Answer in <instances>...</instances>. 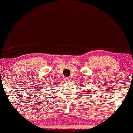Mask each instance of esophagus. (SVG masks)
Returning a JSON list of instances; mask_svg holds the SVG:
<instances>
[{"label":"esophagus","instance_id":"esophagus-1","mask_svg":"<svg viewBox=\"0 0 133 133\" xmlns=\"http://www.w3.org/2000/svg\"><path fill=\"white\" fill-rule=\"evenodd\" d=\"M65 81H67V82H69V81H71V79H70L69 77H66L65 79Z\"/></svg>","mask_w":133,"mask_h":133}]
</instances>
